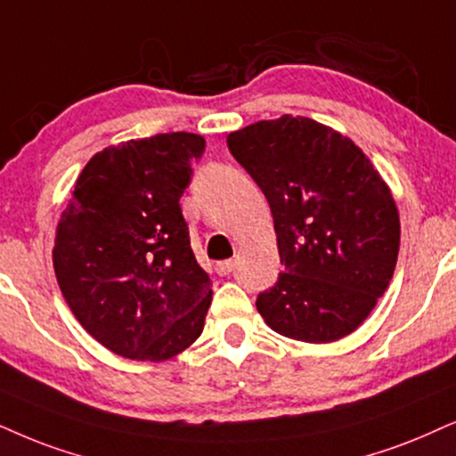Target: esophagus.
Segmentation results:
<instances>
[{
	"instance_id": "obj_1",
	"label": "esophagus",
	"mask_w": 456,
	"mask_h": 456,
	"mask_svg": "<svg viewBox=\"0 0 456 456\" xmlns=\"http://www.w3.org/2000/svg\"><path fill=\"white\" fill-rule=\"evenodd\" d=\"M233 267H235L233 258H227V261L216 263V273H218V275H229V273H232V271H233Z\"/></svg>"
}]
</instances>
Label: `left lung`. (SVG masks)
Returning <instances> with one entry per match:
<instances>
[{
  "mask_svg": "<svg viewBox=\"0 0 456 456\" xmlns=\"http://www.w3.org/2000/svg\"><path fill=\"white\" fill-rule=\"evenodd\" d=\"M227 145L269 201L284 265L258 314L295 341L347 337L394 278L400 216L387 183L351 138L301 115L246 126Z\"/></svg>",
  "mask_w": 456,
  "mask_h": 456,
  "instance_id": "left-lung-1",
  "label": "left lung"
}]
</instances>
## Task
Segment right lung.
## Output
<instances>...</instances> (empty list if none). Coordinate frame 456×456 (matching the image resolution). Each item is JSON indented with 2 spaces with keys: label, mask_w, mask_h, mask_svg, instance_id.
<instances>
[{
  "label": "right lung",
  "mask_w": 456,
  "mask_h": 456,
  "mask_svg": "<svg viewBox=\"0 0 456 456\" xmlns=\"http://www.w3.org/2000/svg\"><path fill=\"white\" fill-rule=\"evenodd\" d=\"M206 141L168 132L102 149L56 227L54 273L73 315L113 354L161 362L204 330L212 290L181 195Z\"/></svg>",
  "instance_id": "add662e5"
}]
</instances>
